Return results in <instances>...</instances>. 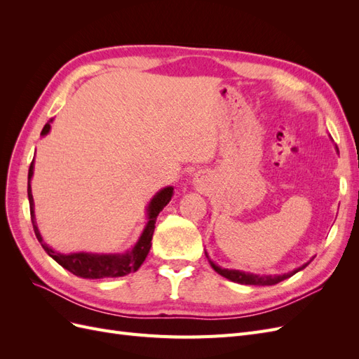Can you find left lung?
<instances>
[{"instance_id": "left-lung-1", "label": "left lung", "mask_w": 359, "mask_h": 359, "mask_svg": "<svg viewBox=\"0 0 359 359\" xmlns=\"http://www.w3.org/2000/svg\"><path fill=\"white\" fill-rule=\"evenodd\" d=\"M206 255V252H205ZM206 257H208V255H206ZM210 259V257H208ZM211 266L214 268L215 273H219L220 276H223L224 278L231 280V281H235V283H240V285H255V286H271V285H277L280 283V281H283L289 277H292L293 274H297L298 271L304 269L307 264H304L302 266L297 268L290 271V273L287 274H281V276H257V274H252V273H244V271H238V269H226V268H222L219 265H215L212 260H210Z\"/></svg>"}]
</instances>
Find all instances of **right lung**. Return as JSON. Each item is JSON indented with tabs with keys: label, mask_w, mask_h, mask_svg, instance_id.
<instances>
[{
	"label": "right lung",
	"mask_w": 359,
	"mask_h": 359,
	"mask_svg": "<svg viewBox=\"0 0 359 359\" xmlns=\"http://www.w3.org/2000/svg\"><path fill=\"white\" fill-rule=\"evenodd\" d=\"M50 121H48L41 130V136H46L50 130ZM32 173H34V158L31 161V166L28 170V201H29V212H31V222L32 227H34V233L37 236L39 243L41 244L43 250L58 262L62 268L70 271L72 274L82 277V278H106V277H123L130 273H135L144 264L145 257L149 253L151 248V240H153L154 233V224L157 220V215L160 211L165 208L169 203L173 194V187H165L161 189L156 196L151 199L147 214H148V222L145 224V229L142 231V235L139 236L137 243L127 250L126 253H109V255H99V253H70V255H62L57 253L46 244L43 243V238L39 232V227L36 223V215H34V199H32L31 193V178Z\"/></svg>",
	"instance_id": "right-lung-1"
}]
</instances>
